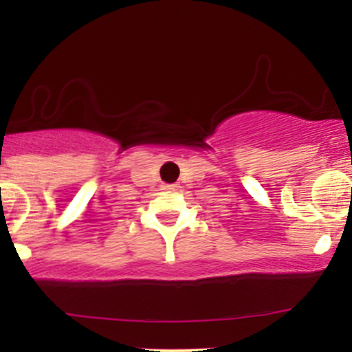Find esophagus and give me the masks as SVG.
<instances>
[{
    "label": "esophagus",
    "mask_w": 352,
    "mask_h": 352,
    "mask_svg": "<svg viewBox=\"0 0 352 352\" xmlns=\"http://www.w3.org/2000/svg\"><path fill=\"white\" fill-rule=\"evenodd\" d=\"M162 189L163 190H177L179 189V186H177V184H163Z\"/></svg>",
    "instance_id": "1"
}]
</instances>
